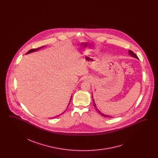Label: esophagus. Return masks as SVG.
Segmentation results:
<instances>
[{"label": "esophagus", "instance_id": "obj_1", "mask_svg": "<svg viewBox=\"0 0 158 158\" xmlns=\"http://www.w3.org/2000/svg\"><path fill=\"white\" fill-rule=\"evenodd\" d=\"M83 81H89V77H87V76H86V77H83Z\"/></svg>", "mask_w": 158, "mask_h": 158}]
</instances>
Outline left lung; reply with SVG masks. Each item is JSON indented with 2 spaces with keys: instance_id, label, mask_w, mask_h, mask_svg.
Segmentation results:
<instances>
[{
  "instance_id": "left-lung-1",
  "label": "left lung",
  "mask_w": 158,
  "mask_h": 158,
  "mask_svg": "<svg viewBox=\"0 0 158 158\" xmlns=\"http://www.w3.org/2000/svg\"><path fill=\"white\" fill-rule=\"evenodd\" d=\"M128 53H129V55H130L131 57H134V58H135V59H139V58L137 57V56H136V54L133 53L132 51H131V50H128ZM92 101H93L94 106L95 108L96 109V110L97 111V112H98V113H99L101 115H102V117H108V118H112V117H111V116H110V115H108L104 114V113H101V112L98 110V108L97 107L96 104H95V100H94V99L93 98V95L92 96Z\"/></svg>"
}]
</instances>
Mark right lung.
Segmentation results:
<instances>
[{
  "label": "right lung",
  "mask_w": 158,
  "mask_h": 158,
  "mask_svg": "<svg viewBox=\"0 0 158 158\" xmlns=\"http://www.w3.org/2000/svg\"><path fill=\"white\" fill-rule=\"evenodd\" d=\"M45 46H43V47H39V48H34V49H31V50H29L27 53H26V54H30V53H33V52H37V51H38L40 48H44V47H45ZM72 95L71 96V97H70V101H69V104H68V106H69V104H70V101H71V99H72ZM65 110V111H66ZM65 111L63 112V113H61V114H63V113H64L65 112ZM53 117V118H56V117Z\"/></svg>",
  "instance_id": "obj_1"
}]
</instances>
